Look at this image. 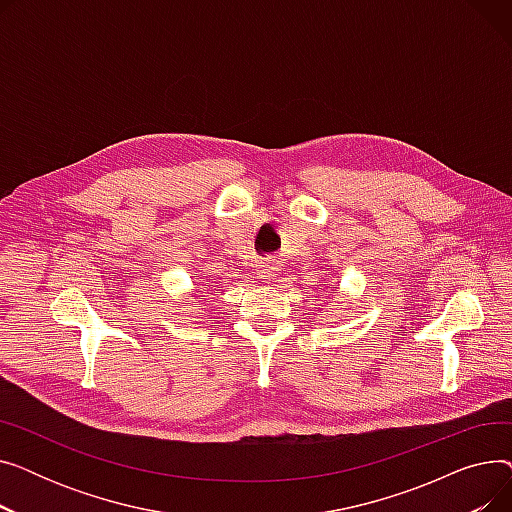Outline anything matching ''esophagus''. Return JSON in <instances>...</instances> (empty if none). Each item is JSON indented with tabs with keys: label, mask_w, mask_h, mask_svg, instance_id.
Masks as SVG:
<instances>
[{
	"label": "esophagus",
	"mask_w": 512,
	"mask_h": 512,
	"mask_svg": "<svg viewBox=\"0 0 512 512\" xmlns=\"http://www.w3.org/2000/svg\"><path fill=\"white\" fill-rule=\"evenodd\" d=\"M259 278H261V282H265V284H270V282H274L276 280V276H278V272H276V267H272V265H261L259 267Z\"/></svg>",
	"instance_id": "1"
}]
</instances>
